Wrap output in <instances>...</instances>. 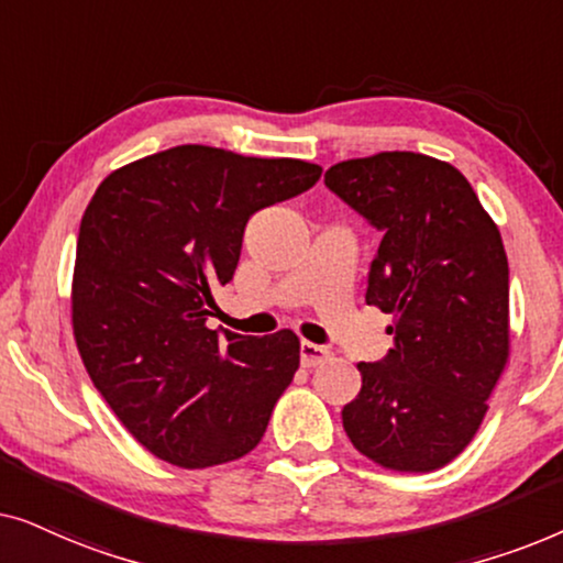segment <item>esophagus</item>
<instances>
[{
    "label": "esophagus",
    "mask_w": 563,
    "mask_h": 563,
    "mask_svg": "<svg viewBox=\"0 0 563 563\" xmlns=\"http://www.w3.org/2000/svg\"><path fill=\"white\" fill-rule=\"evenodd\" d=\"M330 356H333V353H330L325 345H318L310 341H302V345H299V358H302V366L307 368L325 364V361H330Z\"/></svg>",
    "instance_id": "34e87169"
}]
</instances>
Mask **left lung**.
<instances>
[{
    "label": "left lung",
    "mask_w": 563,
    "mask_h": 563,
    "mask_svg": "<svg viewBox=\"0 0 563 563\" xmlns=\"http://www.w3.org/2000/svg\"><path fill=\"white\" fill-rule=\"evenodd\" d=\"M325 187L382 230L366 305L391 314L395 349L361 361L343 407L351 443L391 472H435L472 443L510 358L503 235L445 161L384 151L330 166Z\"/></svg>",
    "instance_id": "obj_1"
}]
</instances>
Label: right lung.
Segmentation results:
<instances>
[{
    "label": "right lung",
    "mask_w": 563,
    "mask_h": 563,
    "mask_svg": "<svg viewBox=\"0 0 563 563\" xmlns=\"http://www.w3.org/2000/svg\"><path fill=\"white\" fill-rule=\"evenodd\" d=\"M322 168L176 145L118 168L81 218L71 322L84 366L118 420L181 468L256 449L295 379L299 338L205 325L233 279L253 212L302 195Z\"/></svg>",
    "instance_id": "add662e5"
}]
</instances>
